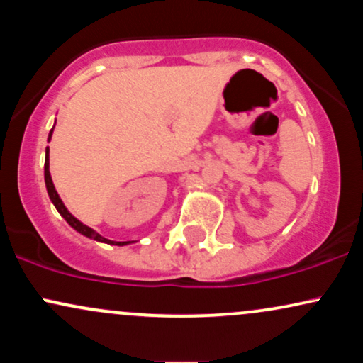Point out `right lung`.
Returning <instances> with one entry per match:
<instances>
[{
	"label": "right lung",
	"mask_w": 363,
	"mask_h": 363,
	"mask_svg": "<svg viewBox=\"0 0 363 363\" xmlns=\"http://www.w3.org/2000/svg\"><path fill=\"white\" fill-rule=\"evenodd\" d=\"M54 126H56V123H54ZM54 126L51 131H49V136H48V141H51L52 138V131H54ZM44 181H45V189H48V194H49V199L52 201V205L56 206V210L60 211V215L62 218L68 222V225L74 230L78 232V234L89 237V239H94L97 240V242H104V244H112V245H128V244H133L135 240H126V242H114V240H109L106 239V237H102L99 232H95L94 228H90L89 225L82 223L80 220L77 218V216H73L72 213L68 211V208L65 206V203H62V199L60 198V194H57L56 187L52 184V177H51V172H49V147L45 148V162H44Z\"/></svg>",
	"instance_id": "right-lung-1"
}]
</instances>
